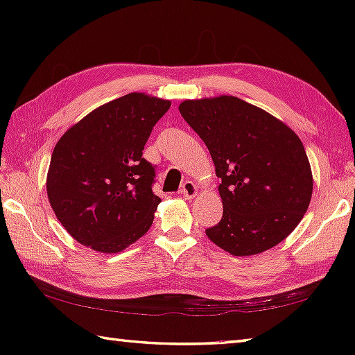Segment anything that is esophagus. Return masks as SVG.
Wrapping results in <instances>:
<instances>
[{"instance_id":"34e87169","label":"esophagus","mask_w":355,"mask_h":355,"mask_svg":"<svg viewBox=\"0 0 355 355\" xmlns=\"http://www.w3.org/2000/svg\"><path fill=\"white\" fill-rule=\"evenodd\" d=\"M197 192H198V189H197V186H195L193 182H184L183 186H182V189H180V193H182L186 200L193 198L195 195H197Z\"/></svg>"}]
</instances>
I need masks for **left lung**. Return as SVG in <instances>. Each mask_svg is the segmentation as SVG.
<instances>
[{
  "label": "left lung",
  "instance_id": "obj_1",
  "mask_svg": "<svg viewBox=\"0 0 355 355\" xmlns=\"http://www.w3.org/2000/svg\"><path fill=\"white\" fill-rule=\"evenodd\" d=\"M183 119L215 164L223 218L207 238L235 256L281 243L304 218L313 173L302 141L281 120L233 96L184 101Z\"/></svg>",
  "mask_w": 355,
  "mask_h": 355
}]
</instances>
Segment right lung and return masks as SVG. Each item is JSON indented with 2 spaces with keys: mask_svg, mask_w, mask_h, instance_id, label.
I'll return each mask as SVG.
<instances>
[{
  "mask_svg": "<svg viewBox=\"0 0 355 355\" xmlns=\"http://www.w3.org/2000/svg\"><path fill=\"white\" fill-rule=\"evenodd\" d=\"M169 107V101L130 93L89 112L56 143L47 197L82 245L117 253L153 225L162 200L153 192L155 168L141 155Z\"/></svg>",
  "mask_w": 355,
  "mask_h": 355,
  "instance_id": "obj_1",
  "label": "right lung"
}]
</instances>
